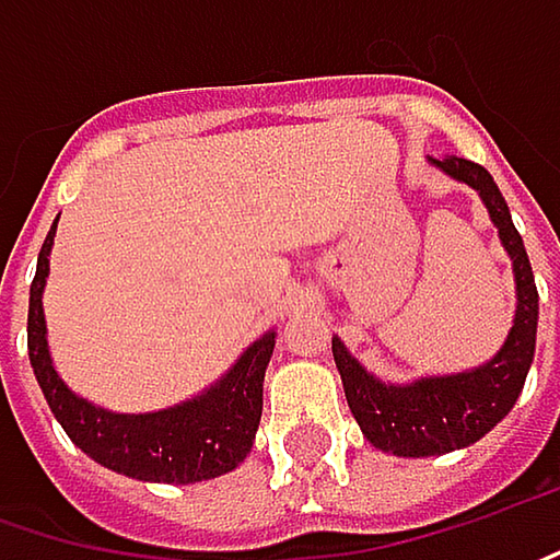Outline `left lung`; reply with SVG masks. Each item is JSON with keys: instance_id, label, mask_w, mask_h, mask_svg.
Returning a JSON list of instances; mask_svg holds the SVG:
<instances>
[{"instance_id": "8db88e82", "label": "left lung", "mask_w": 560, "mask_h": 560, "mask_svg": "<svg viewBox=\"0 0 560 560\" xmlns=\"http://www.w3.org/2000/svg\"><path fill=\"white\" fill-rule=\"evenodd\" d=\"M427 162L453 180H462L471 190H478L488 217L498 225L500 245L513 260L516 312L506 340L488 363L450 376H420L415 382H385L373 376L343 347V340L331 338V353L343 382V395L363 436L382 453L405 456V459L465 450L478 443L485 433H491L510 415V408L516 405L526 385L536 353V328H539V293H536L529 255L488 168L459 155H446V159L427 155Z\"/></svg>"}]
</instances>
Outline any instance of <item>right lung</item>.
Here are the masks:
<instances>
[{"instance_id": "right-lung-1", "label": "right lung", "mask_w": 560, "mask_h": 560, "mask_svg": "<svg viewBox=\"0 0 560 560\" xmlns=\"http://www.w3.org/2000/svg\"><path fill=\"white\" fill-rule=\"evenodd\" d=\"M60 220V217H57ZM57 222L50 225L37 255V273L27 302V357L37 385L69 440L92 459L137 481L194 485L210 481L242 465L255 446L264 405V373L273 353L277 331H264L242 357L200 395L162 411L120 415L75 395L54 366L44 318V287L50 277V248Z\"/></svg>"}]
</instances>
